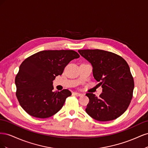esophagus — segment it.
<instances>
[{
    "mask_svg": "<svg viewBox=\"0 0 148 148\" xmlns=\"http://www.w3.org/2000/svg\"><path fill=\"white\" fill-rule=\"evenodd\" d=\"M73 94L74 95L77 96H83V94L79 93V92H73Z\"/></svg>",
    "mask_w": 148,
    "mask_h": 148,
    "instance_id": "esophagus-1",
    "label": "esophagus"
}]
</instances>
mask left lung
I'll return each mask as SVG.
<instances>
[{"label":"left lung","mask_w":148,"mask_h":148,"mask_svg":"<svg viewBox=\"0 0 148 148\" xmlns=\"http://www.w3.org/2000/svg\"><path fill=\"white\" fill-rule=\"evenodd\" d=\"M92 66L94 78L102 88L97 97L87 93L86 113L101 122L113 120L127 110L133 97L134 80L130 69L122 57L100 49L78 50Z\"/></svg>","instance_id":"8db88e82"}]
</instances>
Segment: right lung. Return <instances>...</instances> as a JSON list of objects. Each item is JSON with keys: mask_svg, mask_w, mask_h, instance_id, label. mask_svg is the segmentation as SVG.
<instances>
[{"mask_svg": "<svg viewBox=\"0 0 148 148\" xmlns=\"http://www.w3.org/2000/svg\"><path fill=\"white\" fill-rule=\"evenodd\" d=\"M79 57L72 50L40 51L26 59L15 77L16 96L20 106L33 117L46 119L58 112L66 97L69 89L53 92V81L63 73L69 62Z\"/></svg>", "mask_w": 148, "mask_h": 148, "instance_id": "obj_1", "label": "right lung"}]
</instances>
